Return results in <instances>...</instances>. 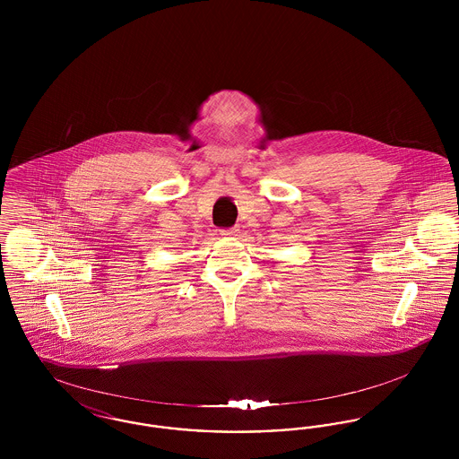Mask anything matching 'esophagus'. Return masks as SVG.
<instances>
[{"mask_svg":"<svg viewBox=\"0 0 459 459\" xmlns=\"http://www.w3.org/2000/svg\"><path fill=\"white\" fill-rule=\"evenodd\" d=\"M236 234H238V229H223V230H220V236L225 238V239H232V238H236Z\"/></svg>","mask_w":459,"mask_h":459,"instance_id":"1","label":"esophagus"}]
</instances>
